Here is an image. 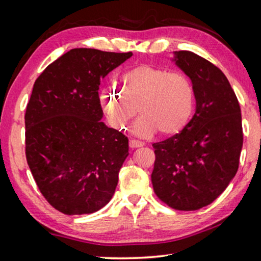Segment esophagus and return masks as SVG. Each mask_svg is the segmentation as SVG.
<instances>
[{
    "instance_id": "obj_1",
    "label": "esophagus",
    "mask_w": 261,
    "mask_h": 261,
    "mask_svg": "<svg viewBox=\"0 0 261 261\" xmlns=\"http://www.w3.org/2000/svg\"><path fill=\"white\" fill-rule=\"evenodd\" d=\"M129 145H130V147L131 148H137V147H141V146H144V143L143 141H140V140H136V139H131L130 140V143H129Z\"/></svg>"
}]
</instances>
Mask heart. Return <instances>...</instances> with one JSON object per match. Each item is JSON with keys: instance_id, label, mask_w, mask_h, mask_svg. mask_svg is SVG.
I'll return each instance as SVG.
<instances>
[{"instance_id": "obj_1", "label": "heart", "mask_w": 261, "mask_h": 261, "mask_svg": "<svg viewBox=\"0 0 261 261\" xmlns=\"http://www.w3.org/2000/svg\"><path fill=\"white\" fill-rule=\"evenodd\" d=\"M194 87L187 74L141 64L127 70L117 82V88H107L101 102L110 124L124 130L137 115V135L148 137L158 131L173 136L182 131L194 109Z\"/></svg>"}]
</instances>
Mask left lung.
<instances>
[{"instance_id": "1", "label": "left lung", "mask_w": 261, "mask_h": 261, "mask_svg": "<svg viewBox=\"0 0 261 261\" xmlns=\"http://www.w3.org/2000/svg\"><path fill=\"white\" fill-rule=\"evenodd\" d=\"M175 63L191 79L196 113L187 126L153 144L152 173L159 199L178 211L210 205L236 175L243 146L241 107L221 70L192 51H175Z\"/></svg>"}]
</instances>
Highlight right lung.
<instances>
[{
  "label": "right lung",
  "mask_w": 261,
  "mask_h": 261,
  "mask_svg": "<svg viewBox=\"0 0 261 261\" xmlns=\"http://www.w3.org/2000/svg\"><path fill=\"white\" fill-rule=\"evenodd\" d=\"M132 53L74 48L37 78L25 113V154L46 200L68 215L112 199L129 140L101 118V79Z\"/></svg>",
  "instance_id": "1"
}]
</instances>
